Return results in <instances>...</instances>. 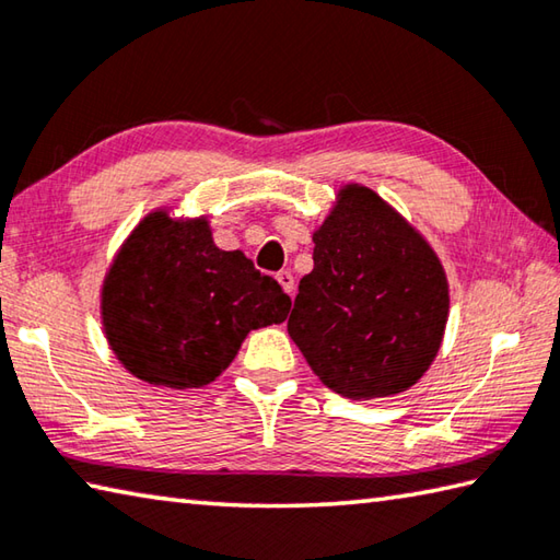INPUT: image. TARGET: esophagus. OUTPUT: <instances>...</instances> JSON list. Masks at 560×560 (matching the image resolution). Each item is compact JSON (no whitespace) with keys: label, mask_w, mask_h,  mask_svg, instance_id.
<instances>
[{"label":"esophagus","mask_w":560,"mask_h":560,"mask_svg":"<svg viewBox=\"0 0 560 560\" xmlns=\"http://www.w3.org/2000/svg\"><path fill=\"white\" fill-rule=\"evenodd\" d=\"M277 281L281 283V289L293 296V291H296V283H293V273L291 271H279L277 273Z\"/></svg>","instance_id":"obj_1"}]
</instances>
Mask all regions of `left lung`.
Returning <instances> with one entry per match:
<instances>
[{
	"label": "left lung",
	"mask_w": 560,
	"mask_h": 560,
	"mask_svg": "<svg viewBox=\"0 0 560 560\" xmlns=\"http://www.w3.org/2000/svg\"><path fill=\"white\" fill-rule=\"evenodd\" d=\"M289 335L318 380L348 399L394 396L423 377L448 323V279L409 220L360 183L313 232Z\"/></svg>",
	"instance_id": "obj_1"
}]
</instances>
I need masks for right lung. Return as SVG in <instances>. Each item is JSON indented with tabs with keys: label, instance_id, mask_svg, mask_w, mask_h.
Returning <instances> with one entry per match:
<instances>
[{
	"label": "right lung",
	"instance_id": "right-lung-1",
	"mask_svg": "<svg viewBox=\"0 0 560 560\" xmlns=\"http://www.w3.org/2000/svg\"><path fill=\"white\" fill-rule=\"evenodd\" d=\"M291 299L240 249L212 242L208 218L151 210L112 259L100 291L109 350L129 374L198 389L235 360L249 330L283 323Z\"/></svg>",
	"mask_w": 560,
	"mask_h": 560
}]
</instances>
